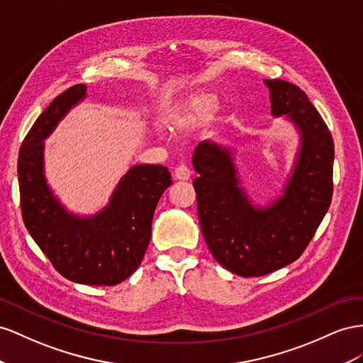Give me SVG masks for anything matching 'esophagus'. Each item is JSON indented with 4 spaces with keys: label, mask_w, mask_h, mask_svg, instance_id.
<instances>
[{
    "label": "esophagus",
    "mask_w": 363,
    "mask_h": 363,
    "mask_svg": "<svg viewBox=\"0 0 363 363\" xmlns=\"http://www.w3.org/2000/svg\"><path fill=\"white\" fill-rule=\"evenodd\" d=\"M190 176H191V172H190V169L187 167V165L181 164V165H178V167L174 169V179L189 181Z\"/></svg>",
    "instance_id": "esophagus-1"
}]
</instances>
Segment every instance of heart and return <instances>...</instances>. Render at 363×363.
<instances>
[{
	"label": "heart",
	"mask_w": 363,
	"mask_h": 363,
	"mask_svg": "<svg viewBox=\"0 0 363 363\" xmlns=\"http://www.w3.org/2000/svg\"><path fill=\"white\" fill-rule=\"evenodd\" d=\"M213 112L214 96L206 91H196L164 117V124L173 132L187 133L203 126Z\"/></svg>",
	"instance_id": "obj_1"
}]
</instances>
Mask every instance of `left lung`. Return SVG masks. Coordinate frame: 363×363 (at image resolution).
Returning <instances> with one entry per match:
<instances>
[{
	"label": "left lung",
	"instance_id": "left-lung-1",
	"mask_svg": "<svg viewBox=\"0 0 363 363\" xmlns=\"http://www.w3.org/2000/svg\"><path fill=\"white\" fill-rule=\"evenodd\" d=\"M274 118L286 117L299 146L283 194L255 205L240 185L235 150L216 141L194 149L193 181L203 239L213 257L240 277H260L295 262L323 222L333 194L335 144L306 92L284 80H264Z\"/></svg>",
	"mask_w": 363,
	"mask_h": 363
}]
</instances>
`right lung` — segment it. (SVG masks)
Instances as JSON below:
<instances>
[{"mask_svg": "<svg viewBox=\"0 0 363 363\" xmlns=\"http://www.w3.org/2000/svg\"><path fill=\"white\" fill-rule=\"evenodd\" d=\"M85 97L86 85L82 84L62 92L21 144V211L30 235L60 275L80 284L116 286L140 266L150 242L155 208L172 178L162 165H132L105 208L92 216L68 211L45 178L44 141Z\"/></svg>", "mask_w": 363, "mask_h": 363, "instance_id": "add662e5", "label": "right lung"}]
</instances>
